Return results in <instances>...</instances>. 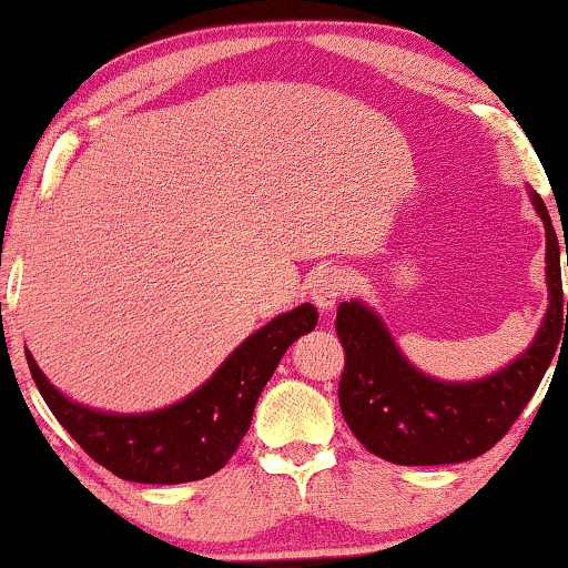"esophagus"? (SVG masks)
<instances>
[{
	"mask_svg": "<svg viewBox=\"0 0 568 568\" xmlns=\"http://www.w3.org/2000/svg\"><path fill=\"white\" fill-rule=\"evenodd\" d=\"M349 283H346V275L336 266H325L312 283V302L320 306L323 312H331L341 296H344Z\"/></svg>",
	"mask_w": 568,
	"mask_h": 568,
	"instance_id": "obj_1",
	"label": "esophagus"
}]
</instances>
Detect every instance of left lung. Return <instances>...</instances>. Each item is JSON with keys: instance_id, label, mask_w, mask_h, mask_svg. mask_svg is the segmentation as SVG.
Here are the masks:
<instances>
[{"instance_id": "obj_1", "label": "left lung", "mask_w": 568, "mask_h": 568, "mask_svg": "<svg viewBox=\"0 0 568 568\" xmlns=\"http://www.w3.org/2000/svg\"><path fill=\"white\" fill-rule=\"evenodd\" d=\"M545 222V277L548 312L542 327L524 354L503 371L479 381H436L409 365L394 344L388 327L371 306L341 302L336 333L346 362L338 384V405L352 434L396 466H444L474 460L495 447L521 415L526 402L548 373L561 333H568V302L564 323L561 251L542 197L529 190ZM568 264V245H566Z\"/></svg>"}]
</instances>
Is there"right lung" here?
<instances>
[{
    "instance_id": "1",
    "label": "right lung",
    "mask_w": 568,
    "mask_h": 568,
    "mask_svg": "<svg viewBox=\"0 0 568 568\" xmlns=\"http://www.w3.org/2000/svg\"><path fill=\"white\" fill-rule=\"evenodd\" d=\"M317 325V310L302 304L258 327L219 365L201 388L155 413H102L58 392L26 349L29 371L47 407L79 447L124 481L184 484L227 466L248 432L258 394L288 346Z\"/></svg>"
}]
</instances>
